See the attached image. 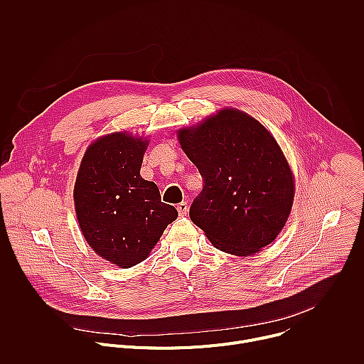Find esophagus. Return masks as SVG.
<instances>
[{
  "instance_id": "obj_1",
  "label": "esophagus",
  "mask_w": 364,
  "mask_h": 364,
  "mask_svg": "<svg viewBox=\"0 0 364 364\" xmlns=\"http://www.w3.org/2000/svg\"><path fill=\"white\" fill-rule=\"evenodd\" d=\"M177 212L180 216H186L188 212V205L186 201H181L180 204H177Z\"/></svg>"
}]
</instances>
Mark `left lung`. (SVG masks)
<instances>
[{
  "mask_svg": "<svg viewBox=\"0 0 364 364\" xmlns=\"http://www.w3.org/2000/svg\"><path fill=\"white\" fill-rule=\"evenodd\" d=\"M203 190L190 219L220 250L247 256L282 230L292 205L294 178L274 136L249 115L225 109L178 132Z\"/></svg>",
  "mask_w": 364,
  "mask_h": 364,
  "instance_id": "obj_1",
  "label": "left lung"
}]
</instances>
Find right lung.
Masks as SVG:
<instances>
[{"label":"right lung","instance_id":"1","mask_svg":"<svg viewBox=\"0 0 364 364\" xmlns=\"http://www.w3.org/2000/svg\"><path fill=\"white\" fill-rule=\"evenodd\" d=\"M146 141L125 132L92 144L75 184L76 215L86 242L103 259L131 268L148 256L178 213L157 184L139 176Z\"/></svg>","mask_w":364,"mask_h":364}]
</instances>
